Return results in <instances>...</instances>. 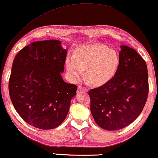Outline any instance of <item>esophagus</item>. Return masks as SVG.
<instances>
[{
    "label": "esophagus",
    "instance_id": "obj_1",
    "mask_svg": "<svg viewBox=\"0 0 158 158\" xmlns=\"http://www.w3.org/2000/svg\"><path fill=\"white\" fill-rule=\"evenodd\" d=\"M78 91H85V92H87V91H88V89H86V88H84V87L81 86H79Z\"/></svg>",
    "mask_w": 158,
    "mask_h": 158
}]
</instances>
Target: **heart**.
I'll return each instance as SVG.
<instances>
[{"label": "heart", "instance_id": "b5f03b06", "mask_svg": "<svg viewBox=\"0 0 158 158\" xmlns=\"http://www.w3.org/2000/svg\"><path fill=\"white\" fill-rule=\"evenodd\" d=\"M119 56L114 49L102 44H94L77 50L74 56H68L65 67L72 81H76L86 69V78L94 86L110 81L119 66Z\"/></svg>", "mask_w": 158, "mask_h": 158}]
</instances>
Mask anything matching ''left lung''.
<instances>
[{
  "label": "left lung",
  "instance_id": "left-lung-1",
  "mask_svg": "<svg viewBox=\"0 0 158 158\" xmlns=\"http://www.w3.org/2000/svg\"><path fill=\"white\" fill-rule=\"evenodd\" d=\"M119 66L113 78L91 89V113L101 128L116 131L137 118L146 103L148 74L146 63L135 49L121 46Z\"/></svg>",
  "mask_w": 158,
  "mask_h": 158
}]
</instances>
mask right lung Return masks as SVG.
Here are the masks:
<instances>
[{
    "label": "right lung",
    "instance_id": "add662e5",
    "mask_svg": "<svg viewBox=\"0 0 158 158\" xmlns=\"http://www.w3.org/2000/svg\"><path fill=\"white\" fill-rule=\"evenodd\" d=\"M56 40L25 46L14 59L9 94L20 117L37 128H55L64 121L77 86L63 80L67 49Z\"/></svg>",
    "mask_w": 158,
    "mask_h": 158
}]
</instances>
